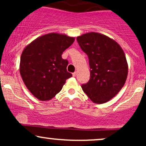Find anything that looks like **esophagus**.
<instances>
[{
	"mask_svg": "<svg viewBox=\"0 0 146 146\" xmlns=\"http://www.w3.org/2000/svg\"><path fill=\"white\" fill-rule=\"evenodd\" d=\"M76 75H77V72H74V73H73V77L76 76Z\"/></svg>",
	"mask_w": 146,
	"mask_h": 146,
	"instance_id": "1",
	"label": "esophagus"
}]
</instances>
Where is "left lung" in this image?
I'll use <instances>...</instances> for the list:
<instances>
[{
    "mask_svg": "<svg viewBox=\"0 0 146 146\" xmlns=\"http://www.w3.org/2000/svg\"><path fill=\"white\" fill-rule=\"evenodd\" d=\"M88 56L90 78L82 85L87 96L95 104H104L116 95L126 81L128 66L120 45L100 33H84L77 38Z\"/></svg>",
    "mask_w": 146,
    "mask_h": 146,
    "instance_id": "obj_1",
    "label": "left lung"
}]
</instances>
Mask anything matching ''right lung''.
<instances>
[{
	"instance_id": "1",
	"label": "right lung",
	"mask_w": 146,
	"mask_h": 146,
	"mask_svg": "<svg viewBox=\"0 0 146 146\" xmlns=\"http://www.w3.org/2000/svg\"><path fill=\"white\" fill-rule=\"evenodd\" d=\"M75 38L51 33L38 37L24 48L20 62V73L28 90L37 99L48 101L62 90L68 78V60L62 54Z\"/></svg>"
}]
</instances>
